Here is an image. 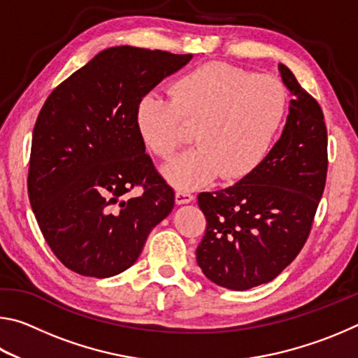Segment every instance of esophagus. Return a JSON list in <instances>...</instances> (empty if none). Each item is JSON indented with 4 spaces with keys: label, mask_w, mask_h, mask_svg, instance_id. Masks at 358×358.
Masks as SVG:
<instances>
[{
    "label": "esophagus",
    "mask_w": 358,
    "mask_h": 358,
    "mask_svg": "<svg viewBox=\"0 0 358 358\" xmlns=\"http://www.w3.org/2000/svg\"><path fill=\"white\" fill-rule=\"evenodd\" d=\"M194 201V196L191 194V191L187 189H177V192H175V202H177L178 205L181 203H189Z\"/></svg>",
    "instance_id": "obj_1"
}]
</instances>
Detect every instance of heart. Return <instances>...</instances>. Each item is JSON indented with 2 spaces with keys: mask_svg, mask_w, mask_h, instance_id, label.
I'll list each match as a JSON object with an SVG mask.
<instances>
[{
  "mask_svg": "<svg viewBox=\"0 0 358 358\" xmlns=\"http://www.w3.org/2000/svg\"><path fill=\"white\" fill-rule=\"evenodd\" d=\"M286 107V88L276 77L213 62L180 76L171 94H145L136 123L161 159H171L196 129V147L164 169L171 183L187 189L217 175L226 181L250 175L268 153Z\"/></svg>",
  "mask_w": 358,
  "mask_h": 358,
  "instance_id": "heart-1",
  "label": "heart"
}]
</instances>
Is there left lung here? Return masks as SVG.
I'll list each match as a JSON object with an SVG mask.
<instances>
[{
  "label": "left lung",
  "mask_w": 358,
  "mask_h": 358,
  "mask_svg": "<svg viewBox=\"0 0 358 358\" xmlns=\"http://www.w3.org/2000/svg\"><path fill=\"white\" fill-rule=\"evenodd\" d=\"M280 72L292 96L280 141L238 183L197 196L207 220L197 264L210 281L232 290L275 280L299 256L325 187L322 108L289 68L280 64Z\"/></svg>",
  "instance_id": "1"
}]
</instances>
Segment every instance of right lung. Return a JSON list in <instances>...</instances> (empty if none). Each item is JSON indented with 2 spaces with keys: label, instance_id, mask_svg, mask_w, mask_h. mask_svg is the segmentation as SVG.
<instances>
[{
  "label": "right lung",
  "instance_id": "add662e5",
  "mask_svg": "<svg viewBox=\"0 0 358 358\" xmlns=\"http://www.w3.org/2000/svg\"><path fill=\"white\" fill-rule=\"evenodd\" d=\"M131 45L110 47L45 99L33 129L28 197L47 245L82 276L108 278L136 262L175 203L145 153L136 108L189 62ZM142 187L138 196H129Z\"/></svg>",
  "mask_w": 358,
  "mask_h": 358
}]
</instances>
